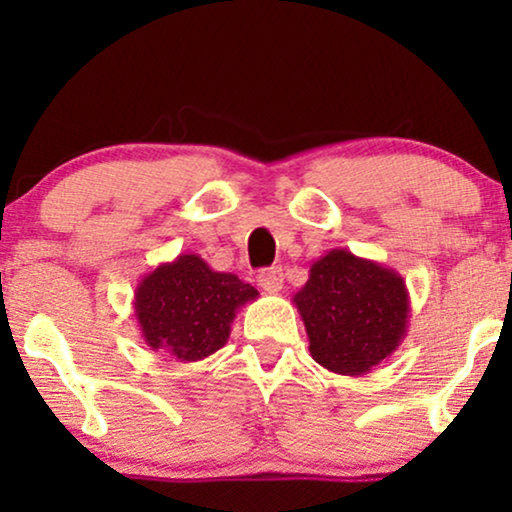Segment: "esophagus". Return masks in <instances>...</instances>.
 Listing matches in <instances>:
<instances>
[{"label":"esophagus","mask_w":512,"mask_h":512,"mask_svg":"<svg viewBox=\"0 0 512 512\" xmlns=\"http://www.w3.org/2000/svg\"><path fill=\"white\" fill-rule=\"evenodd\" d=\"M282 284H284L282 268H265V270H261V275H258V286H261L263 291L277 293L279 289H282Z\"/></svg>","instance_id":"1"}]
</instances>
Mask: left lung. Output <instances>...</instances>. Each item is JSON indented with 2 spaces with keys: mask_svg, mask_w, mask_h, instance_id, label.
Instances as JSON below:
<instances>
[{
  "mask_svg": "<svg viewBox=\"0 0 512 512\" xmlns=\"http://www.w3.org/2000/svg\"><path fill=\"white\" fill-rule=\"evenodd\" d=\"M312 359L338 375H366L408 335V286L387 265L331 249L293 296Z\"/></svg>",
  "mask_w": 512,
  "mask_h": 512,
  "instance_id": "8db88e82",
  "label": "left lung"
}]
</instances>
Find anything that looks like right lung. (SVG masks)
Returning a JSON list of instances; mask_svg holds the SVG:
<instances>
[{
	"instance_id": "obj_1",
	"label": "right lung",
	"mask_w": 512,
	"mask_h": 512,
	"mask_svg": "<svg viewBox=\"0 0 512 512\" xmlns=\"http://www.w3.org/2000/svg\"><path fill=\"white\" fill-rule=\"evenodd\" d=\"M258 291L233 272H216L198 254L160 263L135 289V319L146 347L191 363L212 356L230 338L237 312Z\"/></svg>"
}]
</instances>
